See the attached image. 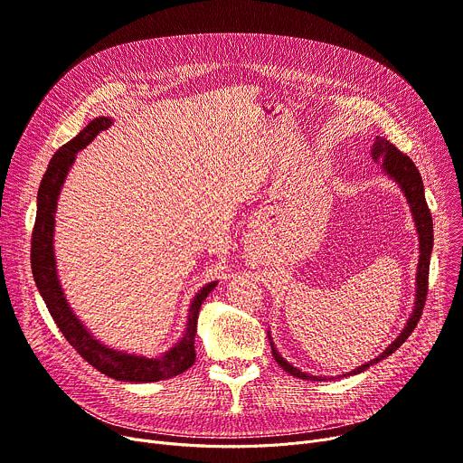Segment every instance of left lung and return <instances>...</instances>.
<instances>
[{
    "label": "left lung",
    "instance_id": "8db88e82",
    "mask_svg": "<svg viewBox=\"0 0 463 463\" xmlns=\"http://www.w3.org/2000/svg\"><path fill=\"white\" fill-rule=\"evenodd\" d=\"M372 157L377 163H383V168L386 170V175H391L400 184V187L403 189L405 197H407V203L411 206L412 217H415V225H417L419 238H420V259H419V274H417V304H415V309H412V315H411L409 321H407V326L394 339V342L388 345L377 358H373V360H370L366 364H362V366L356 368L353 373H360L364 370H368L370 366H373V364L381 362L388 354H392L405 342V339L411 335V332L415 330L417 323L420 321V315H422V309H424V304H426V297H428L430 255H431V248H433V222H431V213H430V208H428L426 197H424V184H422L420 173H419V168L415 166V163L409 159V156L402 154L391 140L381 138V137H377V140L373 144ZM270 345H272L274 360L279 364V366L287 373L295 375V377H300V379L317 381V377L306 375L304 372L290 366V364L285 362L281 358V354L276 351L272 342H270Z\"/></svg>",
    "mask_w": 463,
    "mask_h": 463
}]
</instances>
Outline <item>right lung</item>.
I'll use <instances>...</instances> for the list:
<instances>
[{"mask_svg":"<svg viewBox=\"0 0 463 463\" xmlns=\"http://www.w3.org/2000/svg\"><path fill=\"white\" fill-rule=\"evenodd\" d=\"M112 119L99 116L75 137L63 144L61 148L52 156L51 163H48L46 173L41 180L39 193H37V215L35 225L32 232V272L39 293L51 311L52 319L56 321L58 328L65 335L67 342L75 347V351L91 366L112 379L118 381H129V383H154L176 377L184 373L187 368L193 366L197 353H194V334H197V319L199 311L210 290L217 285L215 281L208 283L199 290V295L194 297L189 319H187V330L180 344L175 345L170 351H166L159 358H146V356H133L128 353L112 351L105 345H101L90 332L80 325V321L72 315L69 309L67 300L63 298V290L60 287L58 276H56V262H54V250H52V236H54V213L58 204V194L61 189V184L67 176V170L75 161V154L97 137V133L110 128Z\"/></svg>","mask_w":463,"mask_h":463,"instance_id":"add662e5","label":"right lung"}]
</instances>
